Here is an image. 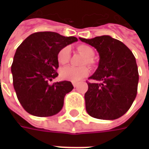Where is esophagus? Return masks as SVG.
Masks as SVG:
<instances>
[{
	"label": "esophagus",
	"instance_id": "esophagus-1",
	"mask_svg": "<svg viewBox=\"0 0 149 149\" xmlns=\"http://www.w3.org/2000/svg\"><path fill=\"white\" fill-rule=\"evenodd\" d=\"M72 85H73V86H74V87H77V86H78V83H77V82H72Z\"/></svg>",
	"mask_w": 149,
	"mask_h": 149
}]
</instances>
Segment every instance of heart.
I'll return each mask as SVG.
<instances>
[{
  "label": "heart",
  "instance_id": "obj_1",
  "mask_svg": "<svg viewBox=\"0 0 149 149\" xmlns=\"http://www.w3.org/2000/svg\"><path fill=\"white\" fill-rule=\"evenodd\" d=\"M77 50L79 53L86 58L84 64L89 65H93V57L94 56V50L90 45H79L77 46ZM71 53H70V48L69 46H65L62 48L58 54H57V59L58 62L62 65L67 64L70 60ZM89 69L86 66L84 67H73V66H66L63 68L60 71V77L64 79L70 80L72 82H78L89 74Z\"/></svg>",
  "mask_w": 149,
  "mask_h": 149
}]
</instances>
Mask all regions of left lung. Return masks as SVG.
Wrapping results in <instances>:
<instances>
[{
    "label": "left lung",
    "instance_id": "8db88e82",
    "mask_svg": "<svg viewBox=\"0 0 149 149\" xmlns=\"http://www.w3.org/2000/svg\"><path fill=\"white\" fill-rule=\"evenodd\" d=\"M79 39L97 50L99 65L86 82V110L89 115L114 120L127 112L136 97L139 71L132 52L120 41L109 36Z\"/></svg>",
    "mask_w": 149,
    "mask_h": 149
}]
</instances>
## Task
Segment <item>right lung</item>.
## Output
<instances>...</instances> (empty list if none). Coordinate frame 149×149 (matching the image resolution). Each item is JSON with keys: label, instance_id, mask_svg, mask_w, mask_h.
Instances as JSON below:
<instances>
[{"label": "right lung", "instance_id": "add662e5", "mask_svg": "<svg viewBox=\"0 0 149 149\" xmlns=\"http://www.w3.org/2000/svg\"><path fill=\"white\" fill-rule=\"evenodd\" d=\"M78 40L52 31L31 34L17 47L11 72L13 85L23 108L31 115L49 117L63 108L64 97L73 89L70 81H49L58 77L57 54Z\"/></svg>", "mask_w": 149, "mask_h": 149}]
</instances>
